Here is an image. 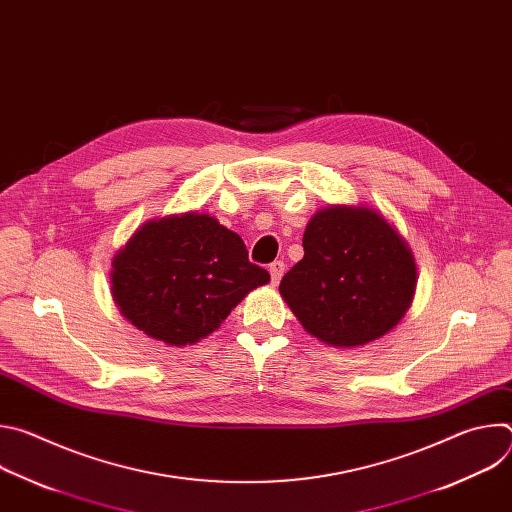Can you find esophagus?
Here are the masks:
<instances>
[{
    "mask_svg": "<svg viewBox=\"0 0 512 512\" xmlns=\"http://www.w3.org/2000/svg\"><path fill=\"white\" fill-rule=\"evenodd\" d=\"M285 271V263L283 261H273L269 265V275H271V283H279V279L283 277Z\"/></svg>",
    "mask_w": 512,
    "mask_h": 512,
    "instance_id": "esophagus-1",
    "label": "esophagus"
}]
</instances>
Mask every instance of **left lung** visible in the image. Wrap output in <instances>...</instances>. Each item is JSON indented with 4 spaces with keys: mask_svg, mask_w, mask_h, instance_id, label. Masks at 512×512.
I'll return each mask as SVG.
<instances>
[{
    "mask_svg": "<svg viewBox=\"0 0 512 512\" xmlns=\"http://www.w3.org/2000/svg\"><path fill=\"white\" fill-rule=\"evenodd\" d=\"M407 243L371 208L330 206L304 233V259L279 291L302 326L332 346H362L387 334L415 291Z\"/></svg>",
    "mask_w": 512,
    "mask_h": 512,
    "instance_id": "left-lung-1",
    "label": "left lung"
}]
</instances>
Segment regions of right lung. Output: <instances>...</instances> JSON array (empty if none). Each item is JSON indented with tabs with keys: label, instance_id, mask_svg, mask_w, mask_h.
<instances>
[{
	"label": "right lung",
	"instance_id": "right-lung-1",
	"mask_svg": "<svg viewBox=\"0 0 512 512\" xmlns=\"http://www.w3.org/2000/svg\"><path fill=\"white\" fill-rule=\"evenodd\" d=\"M269 273L243 239L208 214L143 225L113 259V298L139 330L172 346L214 332Z\"/></svg>",
	"mask_w": 512,
	"mask_h": 512
}]
</instances>
